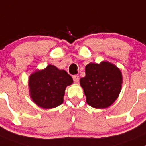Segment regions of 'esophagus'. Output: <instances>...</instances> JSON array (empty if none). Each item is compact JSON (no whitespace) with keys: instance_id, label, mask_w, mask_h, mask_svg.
I'll use <instances>...</instances> for the list:
<instances>
[{"instance_id":"1","label":"esophagus","mask_w":146,"mask_h":146,"mask_svg":"<svg viewBox=\"0 0 146 146\" xmlns=\"http://www.w3.org/2000/svg\"><path fill=\"white\" fill-rule=\"evenodd\" d=\"M73 80H74V82L75 83H78L79 81H80V77L77 75L73 76Z\"/></svg>"}]
</instances>
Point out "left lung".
<instances>
[{"mask_svg":"<svg viewBox=\"0 0 146 146\" xmlns=\"http://www.w3.org/2000/svg\"><path fill=\"white\" fill-rule=\"evenodd\" d=\"M85 77L80 79V85L86 102L92 108L103 109L110 106L121 91L123 76L115 64L103 61L90 63L85 66Z\"/></svg>","mask_w":146,"mask_h":146,"instance_id":"left-lung-1","label":"left lung"}]
</instances>
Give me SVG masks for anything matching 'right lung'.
Listing matches in <instances>:
<instances>
[{
	"label": "right lung",
	"instance_id": "add662e5",
	"mask_svg": "<svg viewBox=\"0 0 146 146\" xmlns=\"http://www.w3.org/2000/svg\"><path fill=\"white\" fill-rule=\"evenodd\" d=\"M73 82L72 77L64 70L49 64L42 70L31 74L29 80L30 96L38 106L51 109L64 102L65 90Z\"/></svg>",
	"mask_w": 146,
	"mask_h": 146
}]
</instances>
